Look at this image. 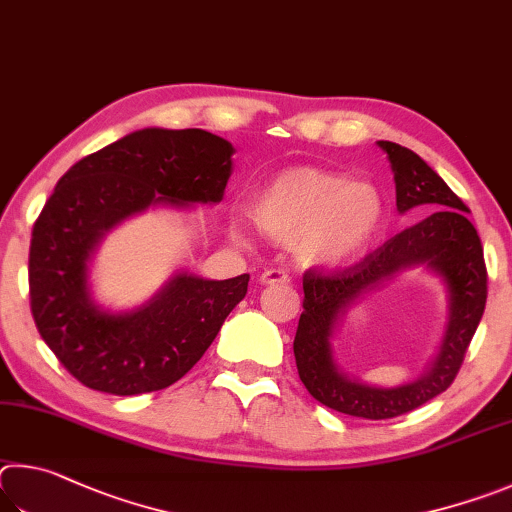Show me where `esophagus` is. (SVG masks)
Instances as JSON below:
<instances>
[{
  "instance_id": "obj_1",
  "label": "esophagus",
  "mask_w": 512,
  "mask_h": 512,
  "mask_svg": "<svg viewBox=\"0 0 512 512\" xmlns=\"http://www.w3.org/2000/svg\"><path fill=\"white\" fill-rule=\"evenodd\" d=\"M261 283H265V285L290 283V274L283 272V270H276V267H272V270H265V272L261 274Z\"/></svg>"
}]
</instances>
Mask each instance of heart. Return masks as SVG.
Masks as SVG:
<instances>
[{"mask_svg": "<svg viewBox=\"0 0 512 512\" xmlns=\"http://www.w3.org/2000/svg\"><path fill=\"white\" fill-rule=\"evenodd\" d=\"M267 236L288 242L306 263H339L378 233L384 202L378 188L315 166L272 177L249 204Z\"/></svg>", "mask_w": 512, "mask_h": 512, "instance_id": "obj_1", "label": "heart"}]
</instances>
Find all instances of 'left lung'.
Instances as JSON below:
<instances>
[{
    "label": "left lung",
    "mask_w": 512,
    "mask_h": 512,
    "mask_svg": "<svg viewBox=\"0 0 512 512\" xmlns=\"http://www.w3.org/2000/svg\"><path fill=\"white\" fill-rule=\"evenodd\" d=\"M396 179L400 213L418 204H441V209L416 227L396 233L348 267H310L303 272V315L294 337V360L310 396L348 416L384 420L425 405L454 382L470 342L486 310L488 270L483 245L468 206L414 150L393 141H380ZM427 262L451 288V326L433 371L414 385L398 390H375L339 376L329 355L327 337L334 319L348 302L386 278L400 266Z\"/></svg>",
    "instance_id": "1"
}]
</instances>
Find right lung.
<instances>
[{
	"label": "right lung",
	"instance_id": "add662e5",
	"mask_svg": "<svg viewBox=\"0 0 512 512\" xmlns=\"http://www.w3.org/2000/svg\"><path fill=\"white\" fill-rule=\"evenodd\" d=\"M233 148L197 128L132 132L60 177L33 224L29 297L38 333L78 382L114 396L166 389L193 369L249 274H179L146 308L110 315L89 299L87 261L107 229L152 202H220Z\"/></svg>",
	"mask_w": 512,
	"mask_h": 512
}]
</instances>
